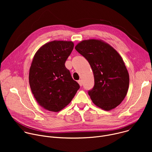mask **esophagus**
<instances>
[{"label":"esophagus","mask_w":152,"mask_h":152,"mask_svg":"<svg viewBox=\"0 0 152 152\" xmlns=\"http://www.w3.org/2000/svg\"><path fill=\"white\" fill-rule=\"evenodd\" d=\"M77 82L79 83V85H80V86H82V80H79L77 81Z\"/></svg>","instance_id":"obj_1"}]
</instances>
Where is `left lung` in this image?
I'll list each match as a JSON object with an SVG mask.
<instances>
[{
    "instance_id": "left-lung-1",
    "label": "left lung",
    "mask_w": 152,
    "mask_h": 152,
    "mask_svg": "<svg viewBox=\"0 0 152 152\" xmlns=\"http://www.w3.org/2000/svg\"><path fill=\"white\" fill-rule=\"evenodd\" d=\"M75 49L88 61L93 72L94 85L88 91L93 102L105 111L116 107L126 97L129 85L121 56L110 45L97 39L82 41Z\"/></svg>"
}]
</instances>
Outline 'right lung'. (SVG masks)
<instances>
[{
    "label": "right lung",
    "mask_w": 152,
    "mask_h": 152,
    "mask_svg": "<svg viewBox=\"0 0 152 152\" xmlns=\"http://www.w3.org/2000/svg\"><path fill=\"white\" fill-rule=\"evenodd\" d=\"M73 47L72 41H53L43 45L34 57L29 75L30 87L37 102L48 111L62 110L80 88L65 66Z\"/></svg>",
    "instance_id": "obj_1"
}]
</instances>
